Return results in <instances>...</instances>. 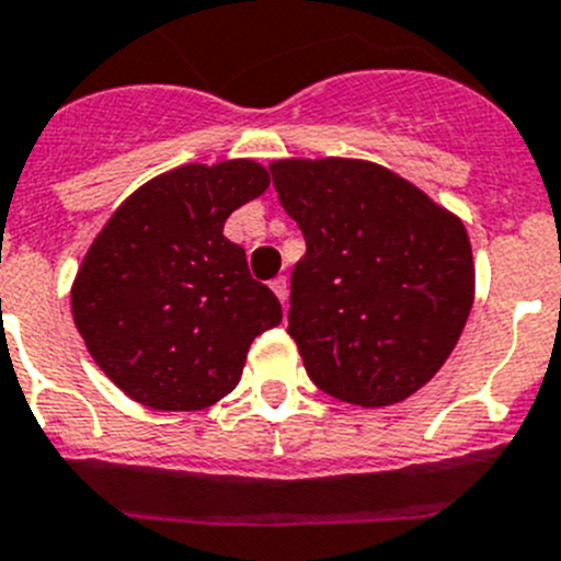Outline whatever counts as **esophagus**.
Here are the masks:
<instances>
[{"label":"esophagus","mask_w":561,"mask_h":561,"mask_svg":"<svg viewBox=\"0 0 561 561\" xmlns=\"http://www.w3.org/2000/svg\"><path fill=\"white\" fill-rule=\"evenodd\" d=\"M287 287H290V285H287L285 276H276V279L271 282V290H274L276 296H279L282 305H287V293H290V290H287Z\"/></svg>","instance_id":"1"}]
</instances>
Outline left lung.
Masks as SVG:
<instances>
[{"instance_id": "left-lung-1", "label": "left lung", "mask_w": 561, "mask_h": 561, "mask_svg": "<svg viewBox=\"0 0 561 561\" xmlns=\"http://www.w3.org/2000/svg\"><path fill=\"white\" fill-rule=\"evenodd\" d=\"M271 175L307 243L287 332L310 380L352 405L408 400L450 357L472 310L463 224L371 161L282 159Z\"/></svg>"}]
</instances>
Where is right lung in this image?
<instances>
[{"mask_svg":"<svg viewBox=\"0 0 561 561\" xmlns=\"http://www.w3.org/2000/svg\"><path fill=\"white\" fill-rule=\"evenodd\" d=\"M268 184L251 159L184 164L139 186L94 237L72 285L75 327L130 400L215 405L240 382L251 341L282 321L243 245L224 237L231 211Z\"/></svg>","mask_w":561,"mask_h":561,"instance_id":"1","label":"right lung"}]
</instances>
